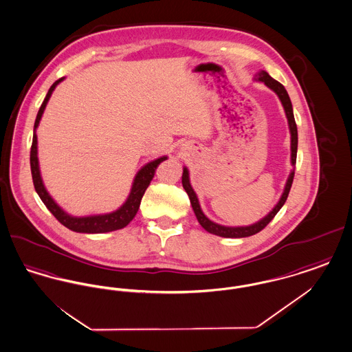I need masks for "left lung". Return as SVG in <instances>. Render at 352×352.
<instances>
[{
	"label": "left lung",
	"instance_id": "obj_1",
	"mask_svg": "<svg viewBox=\"0 0 352 352\" xmlns=\"http://www.w3.org/2000/svg\"><path fill=\"white\" fill-rule=\"evenodd\" d=\"M254 80L257 82H263L265 84L268 88H270L281 101L283 107L285 109V115L287 118V124H289V131H290V162H292V166H296V160H297V146H298V132H297V125H296V120H294V115H293V107H292V101L290 98L285 89L284 85L281 83H278L277 80H274L270 75H269L267 71H258L256 75H254ZM293 178H294V168L290 171L289 177H287V181L285 184L284 192L280 198L278 203L274 206V208L269 212L267 217L253 223L251 226H244V227H227V226H220L218 223H214L212 220L207 218L203 211H201V204L198 201V197L194 191V188L191 187L190 184V175H188V170L187 168H184V174H182V184H184V188L190 198L191 201V206H192V210L195 212V217L198 219L199 224L201 227L210 232V234H217V236H221V237H248L252 234H256L257 232H260L261 230H264L269 224V221L272 219L276 217V214L281 210V207L284 206L285 201L287 199V195H289V191H290V187L293 184Z\"/></svg>",
	"mask_w": 352,
	"mask_h": 352
}]
</instances>
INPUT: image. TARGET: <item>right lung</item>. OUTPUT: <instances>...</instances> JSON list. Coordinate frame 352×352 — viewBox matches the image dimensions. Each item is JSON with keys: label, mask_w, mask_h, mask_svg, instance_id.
<instances>
[{"label": "right lung", "mask_w": 352, "mask_h": 352, "mask_svg": "<svg viewBox=\"0 0 352 352\" xmlns=\"http://www.w3.org/2000/svg\"><path fill=\"white\" fill-rule=\"evenodd\" d=\"M63 80H65V78H60L51 85L45 100H43L39 111H38L36 118H35L33 144H32V151H30V168H32L35 191H36V194L39 195L42 201L45 203V206L49 208L51 214L58 219L65 227H67L68 230H71L74 232L105 234V232H112V231H116V230H121V228L126 227L133 220L138 208H140L141 199H142L148 186L151 184V179L154 177L155 168H158V165L161 162L168 160V157L164 155V157H160L154 161H151L137 171V174L134 177L133 184H132L131 192H129L126 201L116 211L109 212V214L88 215V217H72V215L67 214L60 206H58L56 201L51 198L50 194L47 192L45 184H43L42 177H41V170H39V162H38V141H36V133H35V131L39 125V121L42 118V115L45 112V108L50 100L51 95H52L55 87Z\"/></svg>", "instance_id": "add662e5"}]
</instances>
